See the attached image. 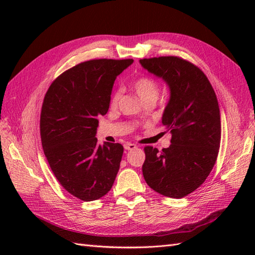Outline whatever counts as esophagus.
Returning <instances> with one entry per match:
<instances>
[{"label": "esophagus", "mask_w": 255, "mask_h": 255, "mask_svg": "<svg viewBox=\"0 0 255 255\" xmlns=\"http://www.w3.org/2000/svg\"><path fill=\"white\" fill-rule=\"evenodd\" d=\"M124 148H125V150H133L137 148V145L134 143H131V142H127L124 144Z\"/></svg>", "instance_id": "esophagus-1"}]
</instances>
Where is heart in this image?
<instances>
[{
    "mask_svg": "<svg viewBox=\"0 0 255 255\" xmlns=\"http://www.w3.org/2000/svg\"><path fill=\"white\" fill-rule=\"evenodd\" d=\"M133 91L140 100L145 102L148 100L156 101L160 93V86L156 81L149 77H141L133 82ZM119 97H121V91H115L111 99V107H116L118 104Z\"/></svg>",
    "mask_w": 255,
    "mask_h": 255,
    "instance_id": "obj_1",
    "label": "heart"
}]
</instances>
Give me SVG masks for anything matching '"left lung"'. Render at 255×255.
<instances>
[{"label":"left lung","instance_id":"obj_1","mask_svg":"<svg viewBox=\"0 0 255 255\" xmlns=\"http://www.w3.org/2000/svg\"><path fill=\"white\" fill-rule=\"evenodd\" d=\"M139 62L169 86L162 124L172 133L170 147L161 152L144 148L142 174L156 193L182 198L202 185L217 160L221 134L217 97L202 70L184 59L170 56Z\"/></svg>","mask_w":255,"mask_h":255}]
</instances>
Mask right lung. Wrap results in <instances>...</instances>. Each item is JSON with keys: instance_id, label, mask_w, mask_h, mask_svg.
<instances>
[{"instance_id": "add662e5", "label": "right lung", "mask_w": 255, "mask_h": 255, "mask_svg": "<svg viewBox=\"0 0 255 255\" xmlns=\"http://www.w3.org/2000/svg\"><path fill=\"white\" fill-rule=\"evenodd\" d=\"M132 59H95L67 70L48 89L40 115L42 149L62 187L91 202L104 196L115 181L124 148L97 143L99 118L110 108L117 75Z\"/></svg>"}]
</instances>
